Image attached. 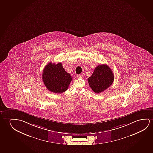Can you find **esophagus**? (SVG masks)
Wrapping results in <instances>:
<instances>
[{
	"mask_svg": "<svg viewBox=\"0 0 153 153\" xmlns=\"http://www.w3.org/2000/svg\"><path fill=\"white\" fill-rule=\"evenodd\" d=\"M82 77H83V76H82V75H81V74L77 75V78H82Z\"/></svg>",
	"mask_w": 153,
	"mask_h": 153,
	"instance_id": "34e87169",
	"label": "esophagus"
}]
</instances>
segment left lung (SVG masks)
I'll list each match as a JSON object with an SVG mask.
<instances>
[{"label":"left lung","mask_w":153,"mask_h":153,"mask_svg":"<svg viewBox=\"0 0 153 153\" xmlns=\"http://www.w3.org/2000/svg\"><path fill=\"white\" fill-rule=\"evenodd\" d=\"M114 80V75L109 67L106 64L96 67L93 74L88 78L89 86L96 93H100L111 86Z\"/></svg>","instance_id":"1"}]
</instances>
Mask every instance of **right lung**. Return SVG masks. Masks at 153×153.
<instances>
[{"label": "right lung", "mask_w": 153, "mask_h": 153, "mask_svg": "<svg viewBox=\"0 0 153 153\" xmlns=\"http://www.w3.org/2000/svg\"><path fill=\"white\" fill-rule=\"evenodd\" d=\"M42 80L47 88L55 93H62L67 90L72 80L71 74L65 71L62 63L49 62L42 72Z\"/></svg>", "instance_id": "obj_1"}]
</instances>
